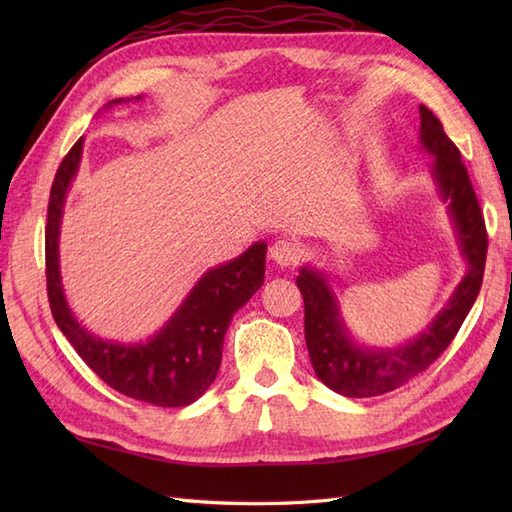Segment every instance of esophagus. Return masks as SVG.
Listing matches in <instances>:
<instances>
[{
    "label": "esophagus",
    "mask_w": 512,
    "mask_h": 512,
    "mask_svg": "<svg viewBox=\"0 0 512 512\" xmlns=\"http://www.w3.org/2000/svg\"><path fill=\"white\" fill-rule=\"evenodd\" d=\"M299 246L292 244L290 239H277V242L270 246V259L281 268H290V266H297L299 262Z\"/></svg>",
    "instance_id": "34e87169"
}]
</instances>
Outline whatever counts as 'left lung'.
Here are the masks:
<instances>
[{"label": "left lung", "instance_id": "8db88e82", "mask_svg": "<svg viewBox=\"0 0 512 512\" xmlns=\"http://www.w3.org/2000/svg\"><path fill=\"white\" fill-rule=\"evenodd\" d=\"M420 147L433 158L431 180L440 200L447 204L455 242L466 262L462 281L427 328L413 339L391 347L358 343L343 319L330 275L310 264L299 268L297 286L306 310L303 332L314 374L336 394L347 398L387 394L424 372L447 350L480 295L488 246L484 217L458 147L424 105H420Z\"/></svg>", "mask_w": 512, "mask_h": 512}]
</instances>
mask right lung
Wrapping results in <instances>:
<instances>
[{"label":"right lung","mask_w":512,"mask_h":512,"mask_svg":"<svg viewBox=\"0 0 512 512\" xmlns=\"http://www.w3.org/2000/svg\"><path fill=\"white\" fill-rule=\"evenodd\" d=\"M114 99L116 105L143 101ZM83 138L74 143L54 176L46 224V279L52 317L79 356L103 383L121 394L156 407H187L213 385L222 363L224 334L233 314L264 284L268 244L255 242L242 255L213 266L195 281L189 295L162 328L145 341H114L92 334L76 319L63 290L59 237L63 206L72 180L79 173Z\"/></svg>","instance_id":"add662e5"}]
</instances>
